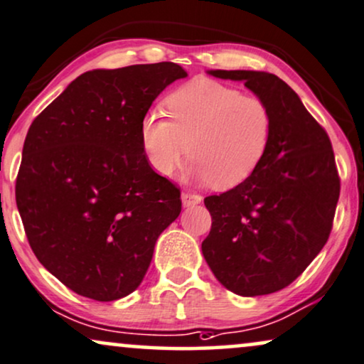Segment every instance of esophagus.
I'll list each match as a JSON object with an SVG mask.
<instances>
[{
	"mask_svg": "<svg viewBox=\"0 0 364 364\" xmlns=\"http://www.w3.org/2000/svg\"><path fill=\"white\" fill-rule=\"evenodd\" d=\"M182 202H183V207L197 205L202 202V196H199V193H193V192H183Z\"/></svg>",
	"mask_w": 364,
	"mask_h": 364,
	"instance_id": "34e87169",
	"label": "esophagus"
}]
</instances>
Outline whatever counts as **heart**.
<instances>
[{
	"mask_svg": "<svg viewBox=\"0 0 364 364\" xmlns=\"http://www.w3.org/2000/svg\"><path fill=\"white\" fill-rule=\"evenodd\" d=\"M165 107L168 119L150 113L140 125L141 149L160 176H172L188 154L196 178L232 188L266 157L274 119L262 98L197 78L172 92Z\"/></svg>",
	"mask_w": 364,
	"mask_h": 364,
	"instance_id": "obj_1",
	"label": "heart"
}]
</instances>
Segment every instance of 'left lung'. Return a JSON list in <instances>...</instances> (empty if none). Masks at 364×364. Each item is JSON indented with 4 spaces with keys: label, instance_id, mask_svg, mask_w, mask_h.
<instances>
[{
    "label": "left lung",
    "instance_id": "obj_1",
    "mask_svg": "<svg viewBox=\"0 0 364 364\" xmlns=\"http://www.w3.org/2000/svg\"><path fill=\"white\" fill-rule=\"evenodd\" d=\"M209 73L242 80L271 108L274 132L266 157L247 181L204 199L212 225L202 254L229 291L271 294L303 274L331 234L341 187L333 145L294 90L276 75Z\"/></svg>",
    "mask_w": 364,
    "mask_h": 364
}]
</instances>
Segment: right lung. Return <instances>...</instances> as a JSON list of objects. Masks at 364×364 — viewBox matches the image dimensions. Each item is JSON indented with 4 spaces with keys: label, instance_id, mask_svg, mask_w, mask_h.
<instances>
[{
    "label": "right lung",
    "instance_id": "right-lung-1",
    "mask_svg": "<svg viewBox=\"0 0 364 364\" xmlns=\"http://www.w3.org/2000/svg\"><path fill=\"white\" fill-rule=\"evenodd\" d=\"M187 77L172 61L80 75L28 130L16 205L38 261L80 296L115 301L140 286L181 188L150 167L140 125Z\"/></svg>",
    "mask_w": 364,
    "mask_h": 364
}]
</instances>
